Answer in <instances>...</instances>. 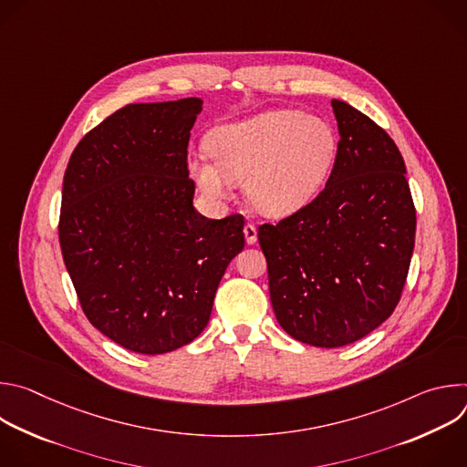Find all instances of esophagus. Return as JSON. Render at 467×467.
<instances>
[{"mask_svg": "<svg viewBox=\"0 0 467 467\" xmlns=\"http://www.w3.org/2000/svg\"><path fill=\"white\" fill-rule=\"evenodd\" d=\"M244 236L247 244H254L256 242V227L254 223H245L244 225Z\"/></svg>", "mask_w": 467, "mask_h": 467, "instance_id": "34e87169", "label": "esophagus"}]
</instances>
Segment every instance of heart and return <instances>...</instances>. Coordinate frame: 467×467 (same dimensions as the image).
<instances>
[{"label":"heart","mask_w":467,"mask_h":467,"mask_svg":"<svg viewBox=\"0 0 467 467\" xmlns=\"http://www.w3.org/2000/svg\"><path fill=\"white\" fill-rule=\"evenodd\" d=\"M205 153L190 159L202 190L223 199L231 184L247 182L256 211L288 216L325 186L337 162L338 139L332 127L299 110H270L214 130Z\"/></svg>","instance_id":"heart-1"}]
</instances>
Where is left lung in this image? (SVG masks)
<instances>
[{
  "instance_id": "obj_1",
  "label": "left lung",
  "mask_w": 467,
  "mask_h": 467,
  "mask_svg": "<svg viewBox=\"0 0 467 467\" xmlns=\"http://www.w3.org/2000/svg\"><path fill=\"white\" fill-rule=\"evenodd\" d=\"M338 153L325 188L275 223L258 227L281 327L303 344L342 348L401 299L416 240L407 168L388 132L332 99Z\"/></svg>"
}]
</instances>
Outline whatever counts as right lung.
Returning a JSON list of instances; mask_svg holds the SVG:
<instances>
[{
	"label": "right lung",
	"instance_id": "1",
	"mask_svg": "<svg viewBox=\"0 0 467 467\" xmlns=\"http://www.w3.org/2000/svg\"><path fill=\"white\" fill-rule=\"evenodd\" d=\"M202 99L125 105L81 139L64 171L58 242L88 321L118 346L161 355L207 327L244 249V216L193 205L188 140Z\"/></svg>",
	"mask_w": 467,
	"mask_h": 467
}]
</instances>
